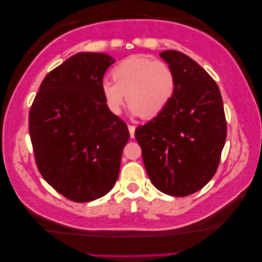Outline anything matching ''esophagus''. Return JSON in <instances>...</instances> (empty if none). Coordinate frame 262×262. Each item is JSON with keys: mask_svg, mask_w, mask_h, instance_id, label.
<instances>
[{"mask_svg": "<svg viewBox=\"0 0 262 262\" xmlns=\"http://www.w3.org/2000/svg\"><path fill=\"white\" fill-rule=\"evenodd\" d=\"M127 127H128V132H130L131 138H134V137H135V130H136V127L134 126V125H127Z\"/></svg>", "mask_w": 262, "mask_h": 262, "instance_id": "esophagus-1", "label": "esophagus"}]
</instances>
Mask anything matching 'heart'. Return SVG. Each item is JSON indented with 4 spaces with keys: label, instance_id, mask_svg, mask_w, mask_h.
Returning <instances> with one entry per match:
<instances>
[{
    "label": "heart",
    "instance_id": "1",
    "mask_svg": "<svg viewBox=\"0 0 262 262\" xmlns=\"http://www.w3.org/2000/svg\"><path fill=\"white\" fill-rule=\"evenodd\" d=\"M112 77L101 83L107 110L119 114L125 100L131 112L151 119L166 110L177 92V75L169 64L144 55H135L114 67Z\"/></svg>",
    "mask_w": 262,
    "mask_h": 262
}]
</instances>
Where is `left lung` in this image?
<instances>
[{"instance_id": "left-lung-1", "label": "left lung", "mask_w": 262, "mask_h": 262, "mask_svg": "<svg viewBox=\"0 0 262 262\" xmlns=\"http://www.w3.org/2000/svg\"><path fill=\"white\" fill-rule=\"evenodd\" d=\"M160 56L177 75V92L166 110L136 128L135 137L150 181L159 191L186 196L216 174L227 139V119L220 88L185 53Z\"/></svg>"}]
</instances>
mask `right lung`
Masks as SVG:
<instances>
[{"instance_id": "1", "label": "right lung", "mask_w": 262, "mask_h": 262, "mask_svg": "<svg viewBox=\"0 0 262 262\" xmlns=\"http://www.w3.org/2000/svg\"><path fill=\"white\" fill-rule=\"evenodd\" d=\"M114 59L81 52L42 80L28 116L35 164L48 184L67 199L87 203L113 188L127 125L103 101V75Z\"/></svg>"}]
</instances>
